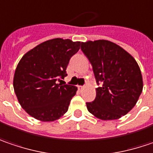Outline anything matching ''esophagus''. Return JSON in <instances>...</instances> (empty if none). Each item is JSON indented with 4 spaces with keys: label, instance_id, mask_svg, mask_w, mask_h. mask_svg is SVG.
Returning <instances> with one entry per match:
<instances>
[{
    "label": "esophagus",
    "instance_id": "1",
    "mask_svg": "<svg viewBox=\"0 0 153 153\" xmlns=\"http://www.w3.org/2000/svg\"><path fill=\"white\" fill-rule=\"evenodd\" d=\"M78 88H79L80 90H82V89L84 88V86H78Z\"/></svg>",
    "mask_w": 153,
    "mask_h": 153
}]
</instances>
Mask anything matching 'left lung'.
Listing matches in <instances>:
<instances>
[{"label":"left lung","instance_id":"obj_1","mask_svg":"<svg viewBox=\"0 0 153 153\" xmlns=\"http://www.w3.org/2000/svg\"><path fill=\"white\" fill-rule=\"evenodd\" d=\"M81 50L93 67L96 99L86 102L90 114L103 120L126 114L139 100L143 89L140 69L136 60L120 45L108 40L82 42Z\"/></svg>","mask_w":153,"mask_h":153}]
</instances>
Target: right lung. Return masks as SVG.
<instances>
[{
	"instance_id": "right-lung-1",
	"label": "right lung",
	"mask_w": 153,
	"mask_h": 153,
	"mask_svg": "<svg viewBox=\"0 0 153 153\" xmlns=\"http://www.w3.org/2000/svg\"><path fill=\"white\" fill-rule=\"evenodd\" d=\"M80 45L79 41L57 38L38 45L21 57L13 88L20 106L32 117L54 121L68 111L77 88L58 82L67 76L70 59Z\"/></svg>"
}]
</instances>
